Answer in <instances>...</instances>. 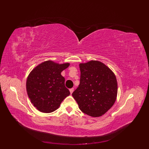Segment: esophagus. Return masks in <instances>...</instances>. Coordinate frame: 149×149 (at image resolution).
I'll list each match as a JSON object with an SVG mask.
<instances>
[{
	"instance_id": "1",
	"label": "esophagus",
	"mask_w": 149,
	"mask_h": 149,
	"mask_svg": "<svg viewBox=\"0 0 149 149\" xmlns=\"http://www.w3.org/2000/svg\"><path fill=\"white\" fill-rule=\"evenodd\" d=\"M70 93H71V94L73 93V92L74 91V88H71V89H70Z\"/></svg>"
}]
</instances>
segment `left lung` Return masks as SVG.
Returning <instances> with one entry per match:
<instances>
[{
  "label": "left lung",
  "mask_w": 149,
  "mask_h": 149,
  "mask_svg": "<svg viewBox=\"0 0 149 149\" xmlns=\"http://www.w3.org/2000/svg\"><path fill=\"white\" fill-rule=\"evenodd\" d=\"M79 85L72 96L80 110L92 117L104 114L114 104L118 94L116 76L98 61L79 64Z\"/></svg>",
  "instance_id": "8db88e82"
}]
</instances>
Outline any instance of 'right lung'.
I'll return each mask as SVG.
<instances>
[{
  "label": "right lung",
  "instance_id": "obj_1",
  "mask_svg": "<svg viewBox=\"0 0 149 149\" xmlns=\"http://www.w3.org/2000/svg\"><path fill=\"white\" fill-rule=\"evenodd\" d=\"M69 65L46 61L30 72L26 80V91L31 102L40 112L55 111L70 94L65 86V78L61 74Z\"/></svg>",
  "mask_w": 149,
  "mask_h": 149
}]
</instances>
